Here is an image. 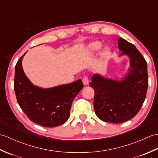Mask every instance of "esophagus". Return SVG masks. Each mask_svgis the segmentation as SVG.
<instances>
[{
	"label": "esophagus",
	"mask_w": 158,
	"mask_h": 158,
	"mask_svg": "<svg viewBox=\"0 0 158 158\" xmlns=\"http://www.w3.org/2000/svg\"><path fill=\"white\" fill-rule=\"evenodd\" d=\"M82 81H83V84H84V85H88V83H89V79H88V77H83Z\"/></svg>",
	"instance_id": "34e87169"
}]
</instances>
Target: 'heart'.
<instances>
[{
  "label": "heart",
  "instance_id": "heart-1",
  "mask_svg": "<svg viewBox=\"0 0 158 158\" xmlns=\"http://www.w3.org/2000/svg\"><path fill=\"white\" fill-rule=\"evenodd\" d=\"M102 43L100 41H94L89 43L88 45L87 46V50H88V53L94 54V53H96L100 51V49L102 48ZM109 49L107 48H105L102 49V55L103 56H107L109 54Z\"/></svg>",
  "mask_w": 158,
  "mask_h": 158
}]
</instances>
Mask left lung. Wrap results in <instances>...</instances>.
<instances>
[{"mask_svg":"<svg viewBox=\"0 0 158 158\" xmlns=\"http://www.w3.org/2000/svg\"><path fill=\"white\" fill-rule=\"evenodd\" d=\"M120 56L130 58L128 72L120 80L106 78L99 74L92 77L89 85L94 90V106L103 122L121 123L133 118L145 101L148 88L147 64L136 47L118 39Z\"/></svg>","mask_w":158,"mask_h":158,"instance_id":"obj_1","label":"left lung"}]
</instances>
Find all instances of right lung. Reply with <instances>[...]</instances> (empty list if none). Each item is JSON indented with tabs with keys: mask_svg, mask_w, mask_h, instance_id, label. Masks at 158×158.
I'll return each mask as SVG.
<instances>
[{
	"mask_svg": "<svg viewBox=\"0 0 158 158\" xmlns=\"http://www.w3.org/2000/svg\"><path fill=\"white\" fill-rule=\"evenodd\" d=\"M26 53L15 67L14 90L19 106L29 119L40 126L53 127L62 125L70 116L74 98L83 88L82 81L78 79L50 88L35 85L22 68Z\"/></svg>",
	"mask_w": 158,
	"mask_h": 158,
	"instance_id": "obj_1",
	"label": "right lung"
}]
</instances>
